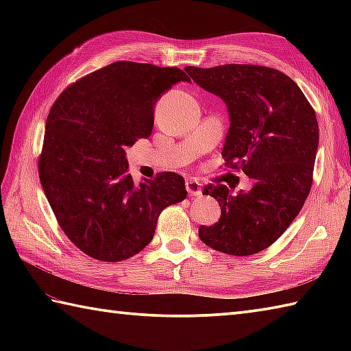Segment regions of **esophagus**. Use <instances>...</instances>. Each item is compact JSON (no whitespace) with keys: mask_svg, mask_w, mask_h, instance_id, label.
<instances>
[{"mask_svg":"<svg viewBox=\"0 0 351 351\" xmlns=\"http://www.w3.org/2000/svg\"><path fill=\"white\" fill-rule=\"evenodd\" d=\"M185 189H187L189 196H200L202 195V184L195 181V180H189L185 182Z\"/></svg>","mask_w":351,"mask_h":351,"instance_id":"obj_1","label":"esophagus"}]
</instances>
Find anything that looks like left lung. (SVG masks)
Here are the masks:
<instances>
[{"mask_svg": "<svg viewBox=\"0 0 351 351\" xmlns=\"http://www.w3.org/2000/svg\"><path fill=\"white\" fill-rule=\"evenodd\" d=\"M185 72L226 104L230 125L221 156L253 180L238 195L226 185L205 187L221 215L213 226H200L199 238L228 255H253L285 232L309 195L318 149L315 111L293 80L265 66H187Z\"/></svg>", "mask_w": 351, "mask_h": 351, "instance_id": "obj_1", "label": "left lung"}]
</instances>
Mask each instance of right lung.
<instances>
[{"mask_svg":"<svg viewBox=\"0 0 351 351\" xmlns=\"http://www.w3.org/2000/svg\"><path fill=\"white\" fill-rule=\"evenodd\" d=\"M180 81L178 68L116 62L58 96L45 123L40 184L58 225L86 255L119 263L151 243L164 208L187 196L173 171L132 181L125 147L147 138L154 106Z\"/></svg>","mask_w":351,"mask_h":351,"instance_id":"1","label":"right lung"}]
</instances>
